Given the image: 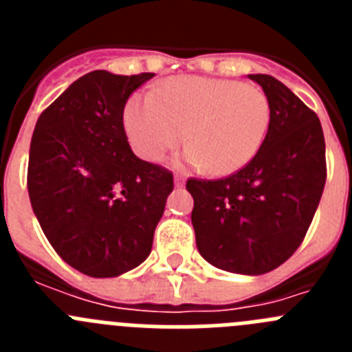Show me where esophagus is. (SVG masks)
I'll use <instances>...</instances> for the list:
<instances>
[{
    "label": "esophagus",
    "mask_w": 352,
    "mask_h": 352,
    "mask_svg": "<svg viewBox=\"0 0 352 352\" xmlns=\"http://www.w3.org/2000/svg\"><path fill=\"white\" fill-rule=\"evenodd\" d=\"M174 185L176 186L185 185V176H183V174H176V176H174Z\"/></svg>",
    "instance_id": "esophagus-1"
}]
</instances>
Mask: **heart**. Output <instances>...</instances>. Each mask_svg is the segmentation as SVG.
I'll list each match as a JSON object with an SVG mask.
<instances>
[{"mask_svg": "<svg viewBox=\"0 0 352 352\" xmlns=\"http://www.w3.org/2000/svg\"><path fill=\"white\" fill-rule=\"evenodd\" d=\"M272 107L250 84L183 76L160 84L153 95H133L123 123L133 151L160 160L183 139L192 142L185 160L192 167L226 176L245 167L263 146Z\"/></svg>", "mask_w": 352, "mask_h": 352, "instance_id": "heart-1", "label": "heart"}]
</instances>
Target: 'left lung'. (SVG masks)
Returning a JSON list of instances; mask_svg holds the SVG:
<instances>
[{
    "label": "left lung",
    "instance_id": "8db88e82",
    "mask_svg": "<svg viewBox=\"0 0 352 352\" xmlns=\"http://www.w3.org/2000/svg\"><path fill=\"white\" fill-rule=\"evenodd\" d=\"M248 77L272 107L263 146L226 178H188L186 190L199 254L223 272L263 275L284 264L309 231L324 190L326 146L317 114L285 84Z\"/></svg>",
    "mask_w": 352,
    "mask_h": 352
}]
</instances>
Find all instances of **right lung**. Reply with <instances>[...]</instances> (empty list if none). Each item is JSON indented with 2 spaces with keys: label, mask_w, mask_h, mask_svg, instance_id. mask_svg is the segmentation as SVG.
<instances>
[{
  "label": "right lung",
  "mask_w": 352,
  "mask_h": 352,
  "mask_svg": "<svg viewBox=\"0 0 352 352\" xmlns=\"http://www.w3.org/2000/svg\"><path fill=\"white\" fill-rule=\"evenodd\" d=\"M155 74L89 72L35 125L28 192L43 234L72 268L118 276L151 252L173 173L133 155L123 126L129 96Z\"/></svg>",
  "instance_id": "obj_1"
}]
</instances>
